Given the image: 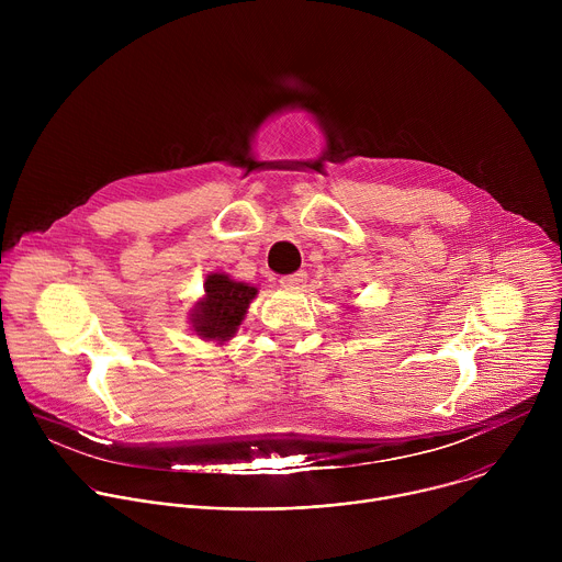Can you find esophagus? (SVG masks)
<instances>
[{
  "label": "esophagus",
  "instance_id": "obj_1",
  "mask_svg": "<svg viewBox=\"0 0 562 562\" xmlns=\"http://www.w3.org/2000/svg\"><path fill=\"white\" fill-rule=\"evenodd\" d=\"M304 280H306V271H295V273H291V276H284V278L280 280V284H282V286L297 289V286L304 284Z\"/></svg>",
  "mask_w": 562,
  "mask_h": 562
}]
</instances>
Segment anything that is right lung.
Segmentation results:
<instances>
[{
    "label": "right lung",
    "mask_w": 562,
    "mask_h": 562,
    "mask_svg": "<svg viewBox=\"0 0 562 562\" xmlns=\"http://www.w3.org/2000/svg\"><path fill=\"white\" fill-rule=\"evenodd\" d=\"M204 300L198 302L191 317L193 329L204 340L224 342L243 325V317L258 289L245 282H233L224 273H211L204 282Z\"/></svg>",
    "instance_id": "add662e5"
}]
</instances>
